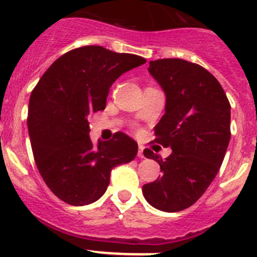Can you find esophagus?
Here are the masks:
<instances>
[{
	"label": "esophagus",
	"mask_w": 257,
	"mask_h": 257,
	"mask_svg": "<svg viewBox=\"0 0 257 257\" xmlns=\"http://www.w3.org/2000/svg\"><path fill=\"white\" fill-rule=\"evenodd\" d=\"M138 157H139V158H145L144 147H143V145H139V151H138Z\"/></svg>",
	"instance_id": "obj_1"
}]
</instances>
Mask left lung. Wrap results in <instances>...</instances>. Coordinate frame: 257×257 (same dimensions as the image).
<instances>
[{
    "instance_id": "left-lung-1",
    "label": "left lung",
    "mask_w": 257,
    "mask_h": 257,
    "mask_svg": "<svg viewBox=\"0 0 257 257\" xmlns=\"http://www.w3.org/2000/svg\"><path fill=\"white\" fill-rule=\"evenodd\" d=\"M149 73L166 94V113L154 127V142L170 147L160 163L162 176L145 184L149 205L178 212L196 203L215 179L230 140V104L215 77L203 67L183 59L149 61Z\"/></svg>"
}]
</instances>
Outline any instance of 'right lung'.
I'll use <instances>...</instances> for the list:
<instances>
[{
    "mask_svg": "<svg viewBox=\"0 0 257 257\" xmlns=\"http://www.w3.org/2000/svg\"><path fill=\"white\" fill-rule=\"evenodd\" d=\"M145 61L101 46L78 47L56 59L33 88L27 123L36 165L50 190L68 205L97 201L113 167L136 157L138 144L123 133L92 144L88 118L105 108L115 79Z\"/></svg>",
    "mask_w": 257,
    "mask_h": 257,
    "instance_id": "right-lung-1",
    "label": "right lung"
}]
</instances>
